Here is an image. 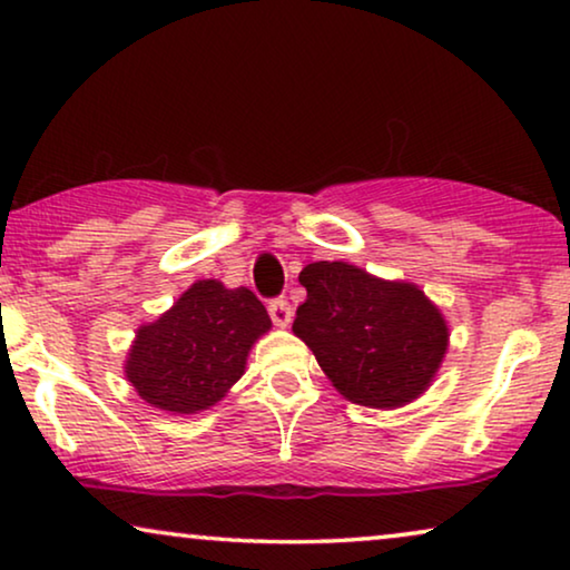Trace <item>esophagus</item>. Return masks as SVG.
<instances>
[{
  "instance_id": "34e87169",
  "label": "esophagus",
  "mask_w": 570,
  "mask_h": 570,
  "mask_svg": "<svg viewBox=\"0 0 570 570\" xmlns=\"http://www.w3.org/2000/svg\"><path fill=\"white\" fill-rule=\"evenodd\" d=\"M268 315H271V320H274L276 327H288V323H292V307H288L286 299L271 302Z\"/></svg>"
}]
</instances>
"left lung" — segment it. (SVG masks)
<instances>
[{
    "mask_svg": "<svg viewBox=\"0 0 570 570\" xmlns=\"http://www.w3.org/2000/svg\"><path fill=\"white\" fill-rule=\"evenodd\" d=\"M299 282L307 299L292 331L343 397L392 411L431 387L449 348V325L421 286L343 261L309 263Z\"/></svg>",
    "mask_w": 570,
    "mask_h": 570,
    "instance_id": "left-lung-1",
    "label": "left lung"
}]
</instances>
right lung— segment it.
<instances>
[{"label": "right lung", "mask_w": 570, "mask_h": 570, "mask_svg": "<svg viewBox=\"0 0 570 570\" xmlns=\"http://www.w3.org/2000/svg\"><path fill=\"white\" fill-rule=\"evenodd\" d=\"M268 331V312L250 288L204 278L155 323L136 331L124 364L126 380L151 407L194 415L227 395L245 374L255 341Z\"/></svg>", "instance_id": "right-lung-1"}]
</instances>
